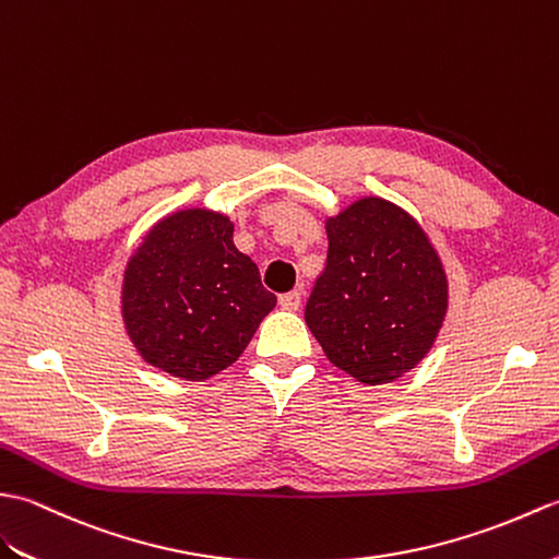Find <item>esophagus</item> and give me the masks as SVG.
Masks as SVG:
<instances>
[{
    "label": "esophagus",
    "mask_w": 559,
    "mask_h": 559,
    "mask_svg": "<svg viewBox=\"0 0 559 559\" xmlns=\"http://www.w3.org/2000/svg\"><path fill=\"white\" fill-rule=\"evenodd\" d=\"M280 306L284 308V311H299V306H301V292L282 294V296H280Z\"/></svg>",
    "instance_id": "esophagus-1"
}]
</instances>
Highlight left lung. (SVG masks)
Instances as JSON below:
<instances>
[{"mask_svg":"<svg viewBox=\"0 0 559 559\" xmlns=\"http://www.w3.org/2000/svg\"><path fill=\"white\" fill-rule=\"evenodd\" d=\"M328 265L306 304L322 352L364 384L416 368L448 316L450 284L424 227L384 198L366 195L325 219Z\"/></svg>","mask_w":559,"mask_h":559,"instance_id":"obj_1","label":"left lung"}]
</instances>
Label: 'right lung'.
Here are the masks:
<instances>
[{
	"mask_svg": "<svg viewBox=\"0 0 559 559\" xmlns=\"http://www.w3.org/2000/svg\"><path fill=\"white\" fill-rule=\"evenodd\" d=\"M231 237L229 215L207 207L175 210L143 234L123 267L121 318L145 364L191 382L213 378L277 306Z\"/></svg>",
	"mask_w": 559,
	"mask_h": 559,
	"instance_id": "right-lung-1",
	"label": "right lung"
}]
</instances>
